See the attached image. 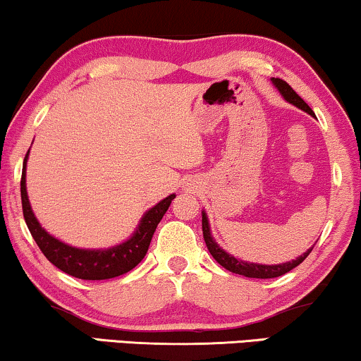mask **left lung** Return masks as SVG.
Listing matches in <instances>:
<instances>
[{"label": "left lung", "instance_id": "obj_1", "mask_svg": "<svg viewBox=\"0 0 361 361\" xmlns=\"http://www.w3.org/2000/svg\"><path fill=\"white\" fill-rule=\"evenodd\" d=\"M271 82H274V86L280 91L281 96L285 97V101H288L290 104H293V106L300 107L301 111L314 116V112L311 111V107L307 106V104L302 101L300 96H298V94L293 91V87H291L288 82L280 80V78H271ZM202 231H203V239H205V244H207L208 250H210V254L213 255V259H215L216 262L221 265V267H224L229 271H233V274L249 276V279H275V276H281V275L288 274L290 270L298 267V265H300L302 260L310 255L312 247H314V245H312L311 249H307L305 254L300 255V257L295 260H291V262L276 264V265L250 264V262H243V260L236 259L234 255L228 254L226 250H223L221 247H219L210 233V224H208V218L205 215V212H202Z\"/></svg>", "mask_w": 361, "mask_h": 361}]
</instances>
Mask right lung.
I'll return each mask as SVG.
<instances>
[{
  "instance_id": "obj_1",
  "label": "right lung",
  "mask_w": 361,
  "mask_h": 361,
  "mask_svg": "<svg viewBox=\"0 0 361 361\" xmlns=\"http://www.w3.org/2000/svg\"><path fill=\"white\" fill-rule=\"evenodd\" d=\"M27 158L29 151L24 158L23 177H20V200H23L24 219L40 250L56 269L81 280H107L127 274L142 262L148 252L156 228L163 219L164 213L168 212L171 202L176 198L174 193L161 200L158 205L149 208L140 221L137 231L125 243L114 245L111 249H78L50 236L35 218L29 203L27 190H25Z\"/></svg>"
}]
</instances>
